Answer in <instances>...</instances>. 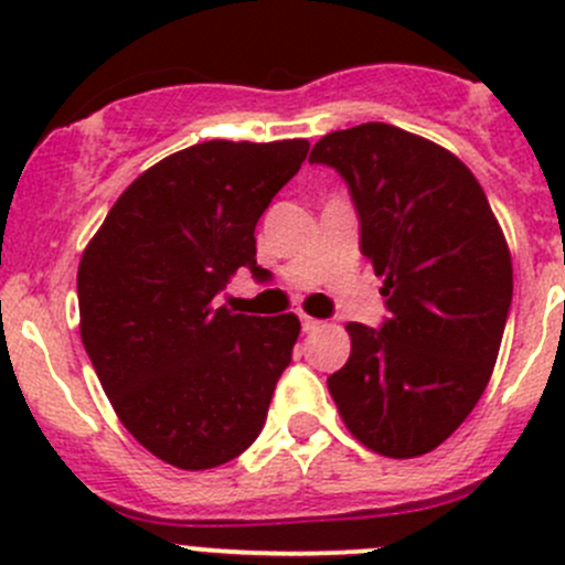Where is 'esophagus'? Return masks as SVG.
Segmentation results:
<instances>
[{
  "mask_svg": "<svg viewBox=\"0 0 565 565\" xmlns=\"http://www.w3.org/2000/svg\"><path fill=\"white\" fill-rule=\"evenodd\" d=\"M300 328H303V333H311V330L322 328V322H319V319H315V317H309V315H300Z\"/></svg>",
  "mask_w": 565,
  "mask_h": 565,
  "instance_id": "1",
  "label": "esophagus"
}]
</instances>
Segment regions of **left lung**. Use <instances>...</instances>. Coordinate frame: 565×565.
Here are the masks:
<instances>
[{"instance_id": "1", "label": "left lung", "mask_w": 565, "mask_h": 565, "mask_svg": "<svg viewBox=\"0 0 565 565\" xmlns=\"http://www.w3.org/2000/svg\"><path fill=\"white\" fill-rule=\"evenodd\" d=\"M309 161L350 185L391 311L380 330L347 324L352 350L328 391L358 443L424 457L492 377L514 289L509 243L470 169L424 136L363 122L322 136Z\"/></svg>"}]
</instances>
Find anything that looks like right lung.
I'll return each instance as SVG.
<instances>
[{"mask_svg": "<svg viewBox=\"0 0 565 565\" xmlns=\"http://www.w3.org/2000/svg\"><path fill=\"white\" fill-rule=\"evenodd\" d=\"M309 141H202L119 193L78 262V330L114 413L167 465L210 470L265 426L300 333L295 315L215 306L256 265V221Z\"/></svg>", "mask_w": 565, "mask_h": 565, "instance_id": "obj_1", "label": "right lung"}]
</instances>
